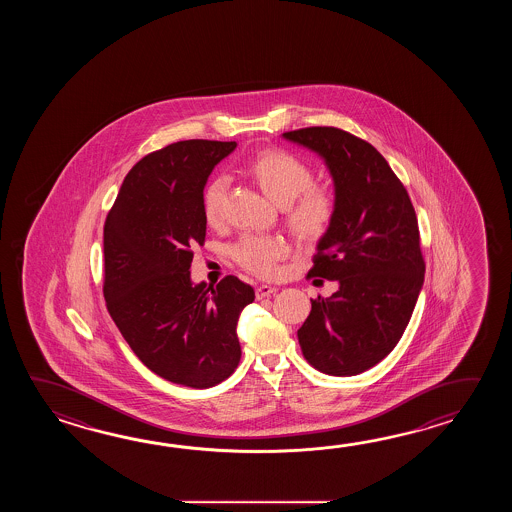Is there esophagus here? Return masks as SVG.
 Wrapping results in <instances>:
<instances>
[{
	"mask_svg": "<svg viewBox=\"0 0 512 512\" xmlns=\"http://www.w3.org/2000/svg\"><path fill=\"white\" fill-rule=\"evenodd\" d=\"M278 289L276 287H272V285H260V287H256V298L261 300V298H267V296H271V294L276 293Z\"/></svg>",
	"mask_w": 512,
	"mask_h": 512,
	"instance_id": "1",
	"label": "esophagus"
}]
</instances>
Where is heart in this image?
<instances>
[{
	"label": "heart",
	"mask_w": 512,
	"mask_h": 512,
	"mask_svg": "<svg viewBox=\"0 0 512 512\" xmlns=\"http://www.w3.org/2000/svg\"><path fill=\"white\" fill-rule=\"evenodd\" d=\"M247 174L263 194L285 210L294 236L304 241L322 238L335 216V199L322 186L313 185L311 166L285 150H265L247 164ZM227 181L216 177L203 194V212L210 225L223 218ZM234 260L258 276H271L283 256V243L271 236H245L232 247Z\"/></svg>",
	"instance_id": "1"
}]
</instances>
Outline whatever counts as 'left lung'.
Returning <instances> with one entry per match:
<instances>
[{"mask_svg":"<svg viewBox=\"0 0 512 512\" xmlns=\"http://www.w3.org/2000/svg\"><path fill=\"white\" fill-rule=\"evenodd\" d=\"M326 164L335 186V216L316 243L309 276L338 283L311 300L298 329L305 360L316 370L351 377L379 364L403 337L425 282V261L412 201L370 142L338 128L287 131Z\"/></svg>","mask_w":512,"mask_h":512,"instance_id":"1","label":"left lung"}]
</instances>
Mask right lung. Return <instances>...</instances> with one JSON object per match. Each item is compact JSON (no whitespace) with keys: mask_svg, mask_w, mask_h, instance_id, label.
Segmentation results:
<instances>
[{"mask_svg":"<svg viewBox=\"0 0 512 512\" xmlns=\"http://www.w3.org/2000/svg\"><path fill=\"white\" fill-rule=\"evenodd\" d=\"M236 142H174L131 168L104 225V298L142 364L166 381L210 388L240 362L238 318L254 289L236 276L194 283L208 175Z\"/></svg>","mask_w":512,"mask_h":512,"instance_id":"add662e5","label":"right lung"}]
</instances>
